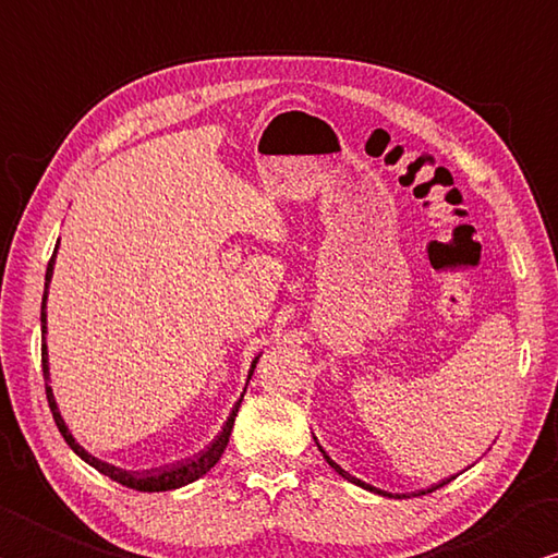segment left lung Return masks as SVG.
Here are the masks:
<instances>
[{
  "label": "left lung",
  "mask_w": 558,
  "mask_h": 558,
  "mask_svg": "<svg viewBox=\"0 0 558 558\" xmlns=\"http://www.w3.org/2000/svg\"><path fill=\"white\" fill-rule=\"evenodd\" d=\"M317 447H319V444H317ZM319 451H322V453H324V459H327V463H329V465H331V469H333V471H337V473H339V475H343V478H347V481H351V483H356V485H361V488H368V490H376V488H371V485H368V483H363V481H359V478H353V475H351V473H347V471H343V469H341V465H339V463H333V461H331V459H329V456H327V451H324V449H322V447H319ZM449 481H451V478H447V481H441V483H437V485H432V488H427V490H420V493H422V495H424V493H432V490H437V488H441V485H447V483H449ZM376 493H383V490H376ZM420 493H412V495H420ZM383 495H390V493H383ZM390 498H392V495H390ZM402 498H408V495H402Z\"/></svg>",
  "instance_id": "left-lung-1"
}]
</instances>
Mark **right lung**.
<instances>
[{"mask_svg":"<svg viewBox=\"0 0 558 558\" xmlns=\"http://www.w3.org/2000/svg\"><path fill=\"white\" fill-rule=\"evenodd\" d=\"M56 253H58V244H56V251L53 256H50L48 260V268H46V290H44V302H40V361H44V378H46V398H48V408L50 412H53V420L58 424L60 434H63V439L68 441V447L73 449L80 459H83L85 463L93 465V469H97L102 475H107V478L117 481L121 485H126V488H134V490H141V493H160V490H175V488H182V485H187L192 481H197L205 475L211 465H215L221 453H225L227 444H229V437H231V427H234V420H236V412L241 408V400H244V395H241L239 402L234 404V410H231L229 420L225 427H221L219 437L209 444V447L205 451H199L195 459H187V461H178L173 465H166V469H150V471H124V469H117V465H111L107 461H99L95 459L93 453H87L80 444L75 441L73 434H70V429L65 427L63 417H60L58 412V404H56V398H53V390H50L48 385V347H46V298H48V286H50V278H53V266H56ZM258 363V356L253 359L251 363V371H248V380L253 376V368H256Z\"/></svg>","mask_w":558,"mask_h":558,"instance_id":"right-lung-1","label":"right lung"}]
</instances>
